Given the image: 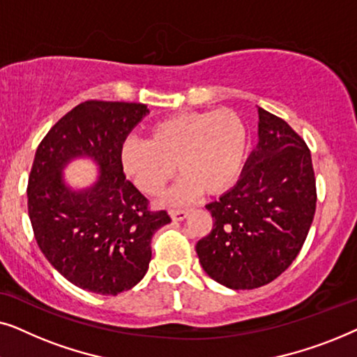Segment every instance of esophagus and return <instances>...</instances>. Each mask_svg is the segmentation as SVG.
<instances>
[{
	"label": "esophagus",
	"mask_w": 357,
	"mask_h": 357,
	"mask_svg": "<svg viewBox=\"0 0 357 357\" xmlns=\"http://www.w3.org/2000/svg\"><path fill=\"white\" fill-rule=\"evenodd\" d=\"M169 214L174 221H182L188 216V209H170Z\"/></svg>",
	"instance_id": "34e87169"
}]
</instances>
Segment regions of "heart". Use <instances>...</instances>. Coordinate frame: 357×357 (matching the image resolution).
Segmentation results:
<instances>
[{"instance_id":"1","label":"heart","mask_w":357,"mask_h":357,"mask_svg":"<svg viewBox=\"0 0 357 357\" xmlns=\"http://www.w3.org/2000/svg\"><path fill=\"white\" fill-rule=\"evenodd\" d=\"M247 155V128L234 110L183 112L155 121L146 141H125L120 149L126 177L149 197L164 192L175 175H182L170 195L187 202L203 193L231 188Z\"/></svg>"}]
</instances>
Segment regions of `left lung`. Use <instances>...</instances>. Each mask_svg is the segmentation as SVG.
I'll list each match as a JSON object with an SVG mask.
<instances>
[{"instance_id":"left-lung-1","label":"left lung","mask_w":357,"mask_h":357,"mask_svg":"<svg viewBox=\"0 0 357 357\" xmlns=\"http://www.w3.org/2000/svg\"><path fill=\"white\" fill-rule=\"evenodd\" d=\"M258 144L237 185L206 204L213 229L197 243L203 270L231 289H255L284 273L304 245L317 204L305 141L258 109Z\"/></svg>"}]
</instances>
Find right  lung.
Returning a JSON list of instances; mask_svg holds the SVG:
<instances>
[{
	"instance_id": "add662e5",
	"label": "right lung",
	"mask_w": 357,
	"mask_h": 357,
	"mask_svg": "<svg viewBox=\"0 0 357 357\" xmlns=\"http://www.w3.org/2000/svg\"><path fill=\"white\" fill-rule=\"evenodd\" d=\"M135 102L86 100L56 121L38 144L29 175L33 236L52 266L81 289L116 296L143 280L153 234L170 222L126 178L120 149L148 114ZM86 155L100 165L91 189L75 192L61 170Z\"/></svg>"
}]
</instances>
